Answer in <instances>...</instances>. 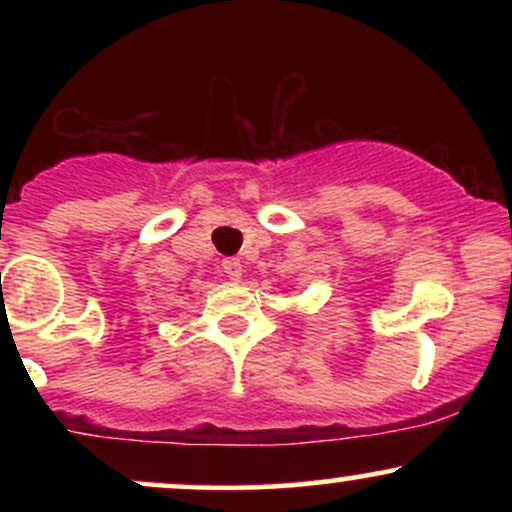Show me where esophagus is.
Returning <instances> with one entry per match:
<instances>
[{"instance_id": "34e87169", "label": "esophagus", "mask_w": 512, "mask_h": 512, "mask_svg": "<svg viewBox=\"0 0 512 512\" xmlns=\"http://www.w3.org/2000/svg\"><path fill=\"white\" fill-rule=\"evenodd\" d=\"M221 272L226 279L231 281H240V276H243V264L240 260H223L221 262Z\"/></svg>"}]
</instances>
